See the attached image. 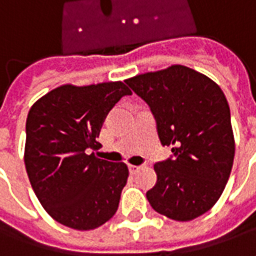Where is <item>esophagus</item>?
Segmentation results:
<instances>
[{"mask_svg": "<svg viewBox=\"0 0 256 256\" xmlns=\"http://www.w3.org/2000/svg\"><path fill=\"white\" fill-rule=\"evenodd\" d=\"M140 168H141V166H134V164H128V170H130V172H132V174H136V172H138Z\"/></svg>", "mask_w": 256, "mask_h": 256, "instance_id": "34e87169", "label": "esophagus"}]
</instances>
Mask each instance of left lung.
Wrapping results in <instances>:
<instances>
[{"instance_id": "left-lung-1", "label": "left lung", "mask_w": 256, "mask_h": 256, "mask_svg": "<svg viewBox=\"0 0 256 256\" xmlns=\"http://www.w3.org/2000/svg\"><path fill=\"white\" fill-rule=\"evenodd\" d=\"M126 84L150 106L162 145L172 156L155 164L156 185L146 198L156 212L192 220L224 192L234 159L230 110L208 76L185 66L146 72Z\"/></svg>"}]
</instances>
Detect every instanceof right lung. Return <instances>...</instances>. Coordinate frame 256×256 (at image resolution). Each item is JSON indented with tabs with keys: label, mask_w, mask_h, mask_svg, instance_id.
<instances>
[{
	"label": "right lung",
	"mask_w": 256,
	"mask_h": 256,
	"mask_svg": "<svg viewBox=\"0 0 256 256\" xmlns=\"http://www.w3.org/2000/svg\"><path fill=\"white\" fill-rule=\"evenodd\" d=\"M132 92L123 82L63 84L31 106L26 122L24 164L36 198L58 224L92 230L115 215L128 166L97 159L108 112Z\"/></svg>",
	"instance_id": "1"
}]
</instances>
